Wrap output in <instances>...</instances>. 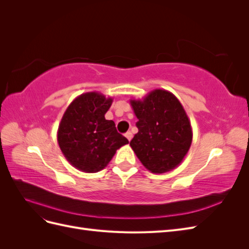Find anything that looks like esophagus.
<instances>
[{
  "label": "esophagus",
  "mask_w": 249,
  "mask_h": 249,
  "mask_svg": "<svg viewBox=\"0 0 249 249\" xmlns=\"http://www.w3.org/2000/svg\"><path fill=\"white\" fill-rule=\"evenodd\" d=\"M124 136L126 137V139H127V140L131 141V140H132V138H133V134H132V132H131V131H129V132H126V133H125Z\"/></svg>",
  "instance_id": "obj_1"
}]
</instances>
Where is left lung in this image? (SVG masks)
<instances>
[{
	"label": "left lung",
	"instance_id": "1",
	"mask_svg": "<svg viewBox=\"0 0 249 249\" xmlns=\"http://www.w3.org/2000/svg\"><path fill=\"white\" fill-rule=\"evenodd\" d=\"M138 133L130 145L143 166L164 173L182 163L192 143V127L175 94L155 89L142 100H131Z\"/></svg>",
	"mask_w": 249,
	"mask_h": 249
}]
</instances>
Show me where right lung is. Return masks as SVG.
<instances>
[{
    "mask_svg": "<svg viewBox=\"0 0 249 249\" xmlns=\"http://www.w3.org/2000/svg\"><path fill=\"white\" fill-rule=\"evenodd\" d=\"M112 97L92 91L74 99L62 116L57 132L60 149L73 167L88 173L107 166L116 150L129 143L105 118Z\"/></svg>",
    "mask_w": 249,
    "mask_h": 249,
    "instance_id": "add662e5",
    "label": "right lung"
}]
</instances>
